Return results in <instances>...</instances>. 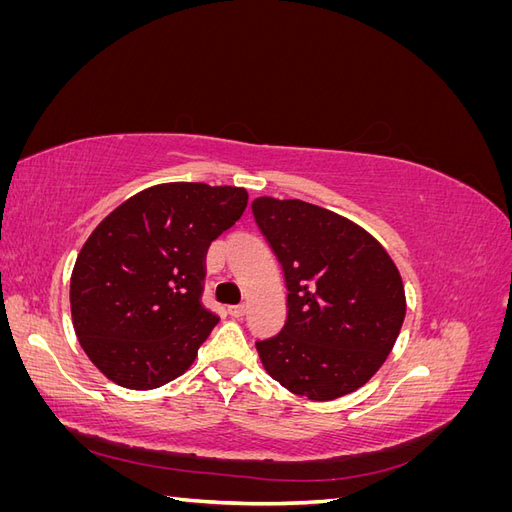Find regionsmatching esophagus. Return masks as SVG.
<instances>
[{"instance_id": "obj_1", "label": "esophagus", "mask_w": 512, "mask_h": 512, "mask_svg": "<svg viewBox=\"0 0 512 512\" xmlns=\"http://www.w3.org/2000/svg\"><path fill=\"white\" fill-rule=\"evenodd\" d=\"M245 312H247L245 305H232V307H228V314L232 318H241V316H245Z\"/></svg>"}]
</instances>
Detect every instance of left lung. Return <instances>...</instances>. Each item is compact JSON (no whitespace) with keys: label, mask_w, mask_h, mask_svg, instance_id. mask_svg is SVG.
I'll list each match as a JSON object with an SVG mask.
<instances>
[{"label":"left lung","mask_w":512,"mask_h":512,"mask_svg":"<svg viewBox=\"0 0 512 512\" xmlns=\"http://www.w3.org/2000/svg\"><path fill=\"white\" fill-rule=\"evenodd\" d=\"M254 220L284 271V329L256 342L262 367L294 395L331 401L361 389L391 354L406 290L382 243L335 211L258 196Z\"/></svg>","instance_id":"1"}]
</instances>
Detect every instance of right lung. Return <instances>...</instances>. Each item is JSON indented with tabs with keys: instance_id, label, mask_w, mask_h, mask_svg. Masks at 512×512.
<instances>
[{
	"instance_id": "add662e5",
	"label": "right lung",
	"mask_w": 512,
	"mask_h": 512,
	"mask_svg": "<svg viewBox=\"0 0 512 512\" xmlns=\"http://www.w3.org/2000/svg\"><path fill=\"white\" fill-rule=\"evenodd\" d=\"M245 207V188L173 181L130 196L94 228L74 262L70 312L108 380L149 391L190 369L218 324L200 305L207 250Z\"/></svg>"
}]
</instances>
